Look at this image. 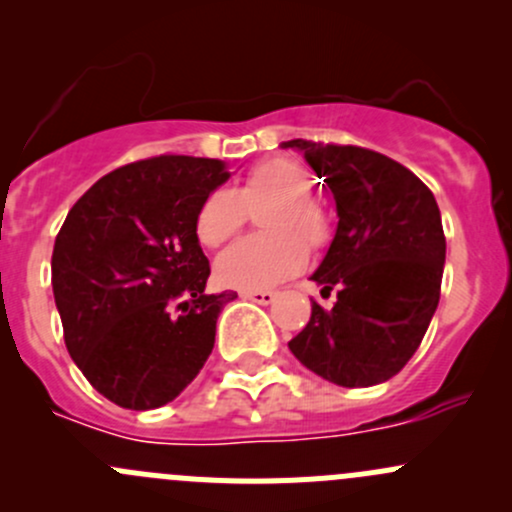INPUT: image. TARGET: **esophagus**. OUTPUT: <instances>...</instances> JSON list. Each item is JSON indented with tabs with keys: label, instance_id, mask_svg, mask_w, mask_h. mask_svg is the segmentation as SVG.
I'll return each mask as SVG.
<instances>
[{
	"label": "esophagus",
	"instance_id": "34e87169",
	"mask_svg": "<svg viewBox=\"0 0 512 512\" xmlns=\"http://www.w3.org/2000/svg\"><path fill=\"white\" fill-rule=\"evenodd\" d=\"M240 297L250 299L255 304H272L277 294L272 289H245V292H240Z\"/></svg>",
	"mask_w": 512,
	"mask_h": 512
}]
</instances>
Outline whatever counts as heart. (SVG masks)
Here are the masks:
<instances>
[{"label": "heart", "mask_w": 512, "mask_h": 512, "mask_svg": "<svg viewBox=\"0 0 512 512\" xmlns=\"http://www.w3.org/2000/svg\"><path fill=\"white\" fill-rule=\"evenodd\" d=\"M312 180L307 170L287 158L255 165L237 190L218 188L205 195L195 215L198 240L220 247L230 240L250 213H257L262 235H250L227 247L215 262L220 282L237 289L280 285L307 265L302 242L319 250L332 237L327 213L312 203Z\"/></svg>", "instance_id": "1"}]
</instances>
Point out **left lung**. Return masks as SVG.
Wrapping results in <instances>:
<instances>
[{
  "label": "left lung",
  "instance_id": "1",
  "mask_svg": "<svg viewBox=\"0 0 512 512\" xmlns=\"http://www.w3.org/2000/svg\"><path fill=\"white\" fill-rule=\"evenodd\" d=\"M304 153L337 203V232L312 280V302L289 352L347 389L389 381L414 356L441 297L446 237L431 190L396 160L359 146L287 141Z\"/></svg>",
  "mask_w": 512,
  "mask_h": 512
}]
</instances>
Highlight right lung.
Returning a JSON list of instances; mask_svg holds the SVG:
<instances>
[{
  "label": "right lung",
  "mask_w": 512,
  "mask_h": 512,
  "mask_svg": "<svg viewBox=\"0 0 512 512\" xmlns=\"http://www.w3.org/2000/svg\"><path fill=\"white\" fill-rule=\"evenodd\" d=\"M227 178L215 158L138 160L91 185L56 235L51 287L66 349L123 409L173 401L213 352L215 324L237 294H205L195 215Z\"/></svg>",
  "instance_id": "add662e5"
}]
</instances>
